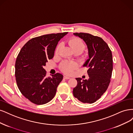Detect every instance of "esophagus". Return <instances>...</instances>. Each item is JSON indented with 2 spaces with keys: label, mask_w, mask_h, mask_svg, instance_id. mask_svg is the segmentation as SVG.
Wrapping results in <instances>:
<instances>
[{
  "label": "esophagus",
  "mask_w": 133,
  "mask_h": 133,
  "mask_svg": "<svg viewBox=\"0 0 133 133\" xmlns=\"http://www.w3.org/2000/svg\"><path fill=\"white\" fill-rule=\"evenodd\" d=\"M63 78L65 79H69L70 78V77H68V76H65L63 77Z\"/></svg>",
  "instance_id": "1"
}]
</instances>
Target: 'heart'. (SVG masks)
Segmentation results:
<instances>
[{
  "mask_svg": "<svg viewBox=\"0 0 133 133\" xmlns=\"http://www.w3.org/2000/svg\"><path fill=\"white\" fill-rule=\"evenodd\" d=\"M68 44L70 45L73 51L76 54H80L82 53L85 48V45L83 40L78 37H72L67 41ZM62 47V43L60 42L57 46L55 49V55H58ZM78 65L75 61H63L60 65L59 68L61 71L66 74L70 75L74 70L77 68Z\"/></svg>",
  "mask_w": 133,
  "mask_h": 133,
  "instance_id": "heart-1",
  "label": "heart"
}]
</instances>
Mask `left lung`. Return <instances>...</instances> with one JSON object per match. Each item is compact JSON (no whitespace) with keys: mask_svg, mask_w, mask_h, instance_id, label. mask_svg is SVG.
Listing matches in <instances>:
<instances>
[{"mask_svg":"<svg viewBox=\"0 0 133 133\" xmlns=\"http://www.w3.org/2000/svg\"><path fill=\"white\" fill-rule=\"evenodd\" d=\"M74 34L87 44L89 58L83 65L88 68L89 79L76 78L77 84L73 89V94L81 102L93 103L103 95L110 83L113 70L112 51L100 37L84 32Z\"/></svg>","mask_w":133,"mask_h":133,"instance_id":"obj_1","label":"left lung"}]
</instances>
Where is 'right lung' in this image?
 <instances>
[{
  "mask_svg": "<svg viewBox=\"0 0 133 133\" xmlns=\"http://www.w3.org/2000/svg\"><path fill=\"white\" fill-rule=\"evenodd\" d=\"M67 32L50 34L34 37L25 44L15 62L16 82L21 94L37 105L52 100L63 79L59 73L47 77L43 68L52 59L58 42Z\"/></svg>",
  "mask_w": 133,
  "mask_h": 133,
  "instance_id": "right-lung-1",
  "label": "right lung"
}]
</instances>
